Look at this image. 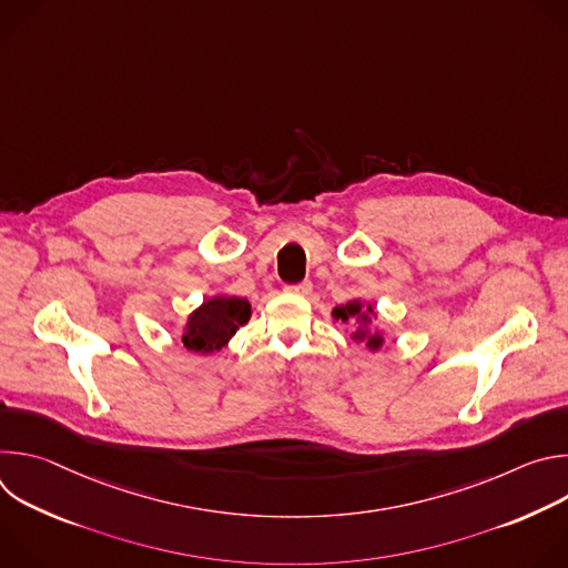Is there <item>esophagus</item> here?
Returning <instances> with one entry per match:
<instances>
[{"label":"esophagus","instance_id":"esophagus-1","mask_svg":"<svg viewBox=\"0 0 568 568\" xmlns=\"http://www.w3.org/2000/svg\"><path fill=\"white\" fill-rule=\"evenodd\" d=\"M285 292L298 294V296H307V294L312 292V283H310V281H303V283H298V285H287Z\"/></svg>","mask_w":568,"mask_h":568}]
</instances>
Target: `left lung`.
<instances>
[{"instance_id": "8db88e82", "label": "left lung", "mask_w": 568, "mask_h": 568, "mask_svg": "<svg viewBox=\"0 0 568 568\" xmlns=\"http://www.w3.org/2000/svg\"><path fill=\"white\" fill-rule=\"evenodd\" d=\"M333 316H335L337 321L342 318L344 323H348V321L357 323V328H355V333H353V339H355V342L366 344L371 351H379V348H382V344H384L382 333L371 328V318L377 316L371 303H364V301H359V298H353V301H348L346 305H337V307L333 310Z\"/></svg>"}]
</instances>
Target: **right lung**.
<instances>
[{
    "instance_id": "add662e5",
    "label": "right lung",
    "mask_w": 568,
    "mask_h": 568,
    "mask_svg": "<svg viewBox=\"0 0 568 568\" xmlns=\"http://www.w3.org/2000/svg\"><path fill=\"white\" fill-rule=\"evenodd\" d=\"M252 316V305L240 296H211L195 312H191L182 344L191 353L209 355L222 351L240 326Z\"/></svg>"
}]
</instances>
